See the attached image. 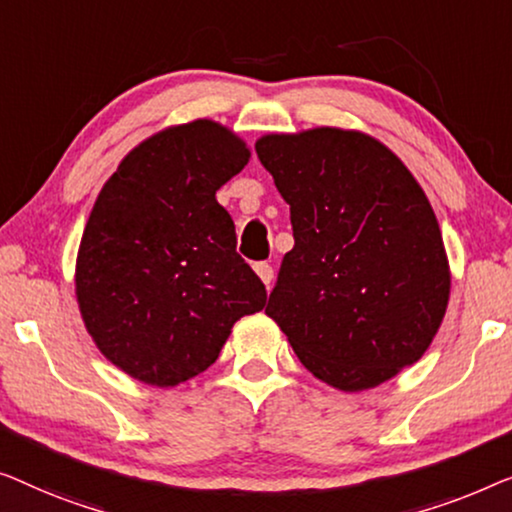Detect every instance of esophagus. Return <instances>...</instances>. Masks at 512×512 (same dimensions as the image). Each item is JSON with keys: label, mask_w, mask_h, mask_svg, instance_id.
Segmentation results:
<instances>
[{"label": "esophagus", "mask_w": 512, "mask_h": 512, "mask_svg": "<svg viewBox=\"0 0 512 512\" xmlns=\"http://www.w3.org/2000/svg\"><path fill=\"white\" fill-rule=\"evenodd\" d=\"M255 273L259 276V280H262V283L269 287L271 285V280H273V269H271V264H266V262H257L255 266Z\"/></svg>", "instance_id": "1"}]
</instances>
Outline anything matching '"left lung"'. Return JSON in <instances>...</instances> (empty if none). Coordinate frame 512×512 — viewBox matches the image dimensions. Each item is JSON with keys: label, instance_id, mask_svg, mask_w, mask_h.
I'll list each match as a JSON object with an SVG mask.
<instances>
[{"label": "left lung", "instance_id": "8db88e82", "mask_svg": "<svg viewBox=\"0 0 512 512\" xmlns=\"http://www.w3.org/2000/svg\"><path fill=\"white\" fill-rule=\"evenodd\" d=\"M259 162L290 204L294 248L266 315L299 362L341 392L415 364L450 299V264L427 194L385 143L357 129L264 134Z\"/></svg>", "mask_w": 512, "mask_h": 512}]
</instances>
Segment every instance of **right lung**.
Segmentation results:
<instances>
[{
  "label": "right lung",
  "mask_w": 512,
  "mask_h": 512,
  "mask_svg": "<svg viewBox=\"0 0 512 512\" xmlns=\"http://www.w3.org/2000/svg\"><path fill=\"white\" fill-rule=\"evenodd\" d=\"M250 160L215 120L162 129L129 150L92 206L76 301L99 352L134 380L174 387L218 359L266 290L236 253L215 192Z\"/></svg>",
  "instance_id": "add662e5"
}]
</instances>
